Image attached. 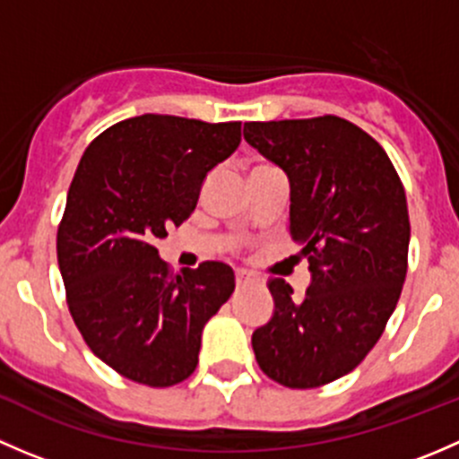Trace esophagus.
<instances>
[{"label":"esophagus","instance_id":"obj_1","mask_svg":"<svg viewBox=\"0 0 459 459\" xmlns=\"http://www.w3.org/2000/svg\"><path fill=\"white\" fill-rule=\"evenodd\" d=\"M235 280H238L239 286L251 284V281H255V275H253V273H248V271H244V268H238V271H235Z\"/></svg>","mask_w":459,"mask_h":459}]
</instances>
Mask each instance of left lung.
Here are the masks:
<instances>
[{"instance_id": "1", "label": "left lung", "mask_w": 459, "mask_h": 459, "mask_svg": "<svg viewBox=\"0 0 459 459\" xmlns=\"http://www.w3.org/2000/svg\"><path fill=\"white\" fill-rule=\"evenodd\" d=\"M244 140L286 173L290 238L308 257L298 299L268 280L275 311L253 331L264 373L289 388H316L353 371L395 311L409 257L404 186L384 148L335 115L244 124Z\"/></svg>"}]
</instances>
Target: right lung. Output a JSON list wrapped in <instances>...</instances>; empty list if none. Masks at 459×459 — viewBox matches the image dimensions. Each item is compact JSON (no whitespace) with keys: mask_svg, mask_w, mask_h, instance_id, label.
Returning <instances> with one entry per match:
<instances>
[{"mask_svg":"<svg viewBox=\"0 0 459 459\" xmlns=\"http://www.w3.org/2000/svg\"><path fill=\"white\" fill-rule=\"evenodd\" d=\"M239 142L242 122L140 115L82 155L57 230L59 271L88 349L133 382H184L197 367L204 326L235 290L226 264L170 275L152 244L191 217L206 175Z\"/></svg>","mask_w":459,"mask_h":459,"instance_id":"add662e5","label":"right lung"}]
</instances>
